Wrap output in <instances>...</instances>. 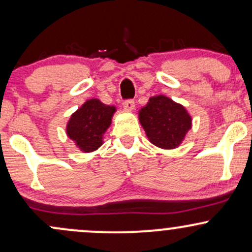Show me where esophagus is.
Returning a JSON list of instances; mask_svg holds the SVG:
<instances>
[{
    "mask_svg": "<svg viewBox=\"0 0 252 252\" xmlns=\"http://www.w3.org/2000/svg\"><path fill=\"white\" fill-rule=\"evenodd\" d=\"M123 108L128 111H132L135 109V102L132 99H128V100H124L123 102Z\"/></svg>",
    "mask_w": 252,
    "mask_h": 252,
    "instance_id": "obj_1",
    "label": "esophagus"
}]
</instances>
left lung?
<instances>
[{
	"instance_id": "left-lung-1",
	"label": "left lung",
	"mask_w": 252,
	"mask_h": 252,
	"mask_svg": "<svg viewBox=\"0 0 252 252\" xmlns=\"http://www.w3.org/2000/svg\"><path fill=\"white\" fill-rule=\"evenodd\" d=\"M138 121L149 142L161 149H175L192 128V116L172 98L158 94L138 110Z\"/></svg>"
}]
</instances>
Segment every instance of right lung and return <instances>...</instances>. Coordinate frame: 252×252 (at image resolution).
Segmentation results:
<instances>
[{
    "mask_svg": "<svg viewBox=\"0 0 252 252\" xmlns=\"http://www.w3.org/2000/svg\"><path fill=\"white\" fill-rule=\"evenodd\" d=\"M116 106L106 105L91 98L71 115L66 124V135L83 153H92L103 144L104 134L111 126Z\"/></svg>",
    "mask_w": 252,
    "mask_h": 252,
    "instance_id": "obj_1",
    "label": "right lung"
}]
</instances>
